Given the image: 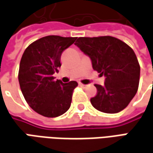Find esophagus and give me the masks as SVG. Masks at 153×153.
I'll return each instance as SVG.
<instances>
[{"label": "esophagus", "instance_id": "1", "mask_svg": "<svg viewBox=\"0 0 153 153\" xmlns=\"http://www.w3.org/2000/svg\"><path fill=\"white\" fill-rule=\"evenodd\" d=\"M79 85L80 87H83V88H85V87H87V86H88L87 85H84V84H82V83H79Z\"/></svg>", "mask_w": 153, "mask_h": 153}]
</instances>
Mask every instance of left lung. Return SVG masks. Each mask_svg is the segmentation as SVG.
<instances>
[{"label": "left lung", "instance_id": "8db88e82", "mask_svg": "<svg viewBox=\"0 0 153 153\" xmlns=\"http://www.w3.org/2000/svg\"><path fill=\"white\" fill-rule=\"evenodd\" d=\"M74 44L90 56L94 70L105 76V85H94L97 93L90 99L92 105L109 114L124 110L137 94L140 79L133 49L111 36L80 37Z\"/></svg>", "mask_w": 153, "mask_h": 153}]
</instances>
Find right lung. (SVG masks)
<instances>
[{"mask_svg": "<svg viewBox=\"0 0 153 153\" xmlns=\"http://www.w3.org/2000/svg\"><path fill=\"white\" fill-rule=\"evenodd\" d=\"M76 39L57 35L43 37L31 43L22 54L18 72L20 88L29 106L42 116L57 117L70 107L78 83L63 84L55 80L53 74L61 66L62 53Z\"/></svg>", "mask_w": 153, "mask_h": 153, "instance_id": "obj_1", "label": "right lung"}]
</instances>
